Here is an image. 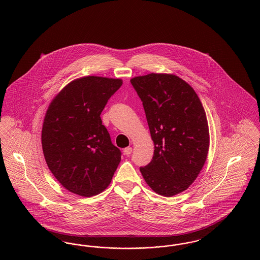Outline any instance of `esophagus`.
Segmentation results:
<instances>
[{
    "label": "esophagus",
    "instance_id": "1",
    "mask_svg": "<svg viewBox=\"0 0 260 260\" xmlns=\"http://www.w3.org/2000/svg\"><path fill=\"white\" fill-rule=\"evenodd\" d=\"M132 152H133L132 147H126V148L124 149V154L125 156H129L132 154Z\"/></svg>",
    "mask_w": 260,
    "mask_h": 260
}]
</instances>
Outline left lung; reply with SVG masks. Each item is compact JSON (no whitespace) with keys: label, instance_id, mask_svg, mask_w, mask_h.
Returning a JSON list of instances; mask_svg holds the SVG:
<instances>
[{"label":"left lung","instance_id":"1","mask_svg":"<svg viewBox=\"0 0 260 260\" xmlns=\"http://www.w3.org/2000/svg\"><path fill=\"white\" fill-rule=\"evenodd\" d=\"M146 115L154 156L140 168L150 188L165 197L183 192L207 160L210 133L206 112L195 90L172 74L131 80Z\"/></svg>","mask_w":260,"mask_h":260}]
</instances>
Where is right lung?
Here are the masks:
<instances>
[{
	"label": "right lung",
	"instance_id": "right-lung-1",
	"mask_svg": "<svg viewBox=\"0 0 260 260\" xmlns=\"http://www.w3.org/2000/svg\"><path fill=\"white\" fill-rule=\"evenodd\" d=\"M120 79L87 76L69 83L46 113L42 146L47 165L68 191L91 197L111 182L121 161L100 114L122 86Z\"/></svg>",
	"mask_w": 260,
	"mask_h": 260
}]
</instances>
